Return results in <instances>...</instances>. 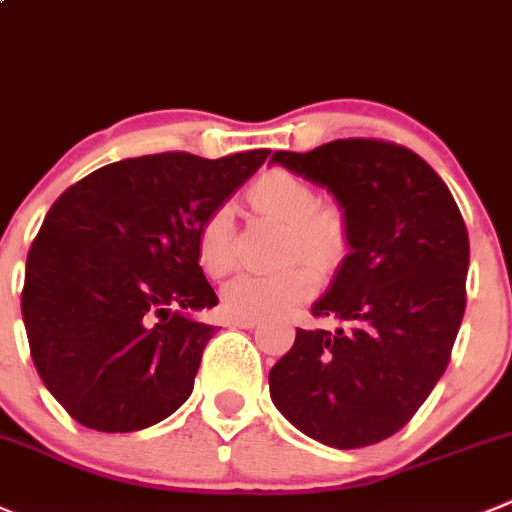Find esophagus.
I'll use <instances>...</instances> for the list:
<instances>
[{
	"mask_svg": "<svg viewBox=\"0 0 512 512\" xmlns=\"http://www.w3.org/2000/svg\"><path fill=\"white\" fill-rule=\"evenodd\" d=\"M257 317H230V325L232 327H245V330H252L257 325Z\"/></svg>",
	"mask_w": 512,
	"mask_h": 512,
	"instance_id": "34e87169",
	"label": "esophagus"
}]
</instances>
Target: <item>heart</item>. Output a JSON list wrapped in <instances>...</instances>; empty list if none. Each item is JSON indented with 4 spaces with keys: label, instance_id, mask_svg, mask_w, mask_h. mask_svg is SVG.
Here are the masks:
<instances>
[{
    "label": "heart",
    "instance_id": "b5f03b06",
    "mask_svg": "<svg viewBox=\"0 0 512 512\" xmlns=\"http://www.w3.org/2000/svg\"><path fill=\"white\" fill-rule=\"evenodd\" d=\"M247 200L260 215L287 225V257H305L317 270H330L347 250V217L335 202H317L305 177L272 167L247 190ZM197 262L207 277H225L237 262L232 207L217 205L197 227ZM317 277L307 265H292L267 275H240L222 290V307L230 317H265L307 300Z\"/></svg>",
    "mask_w": 512,
    "mask_h": 512
}]
</instances>
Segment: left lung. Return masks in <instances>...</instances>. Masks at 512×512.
<instances>
[{"label": "left lung", "mask_w": 512, "mask_h": 512, "mask_svg": "<svg viewBox=\"0 0 512 512\" xmlns=\"http://www.w3.org/2000/svg\"><path fill=\"white\" fill-rule=\"evenodd\" d=\"M272 160L327 187L350 255L270 370L282 415L330 448L375 445L410 423L445 372L465 315L468 227L438 172L395 142L350 137Z\"/></svg>", "instance_id": "1"}]
</instances>
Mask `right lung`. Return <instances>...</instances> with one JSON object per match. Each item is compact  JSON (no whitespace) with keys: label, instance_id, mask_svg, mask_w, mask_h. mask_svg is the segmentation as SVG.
I'll use <instances>...</instances> for the list:
<instances>
[{"label":"right lung","instance_id":"obj_1","mask_svg":"<svg viewBox=\"0 0 512 512\" xmlns=\"http://www.w3.org/2000/svg\"><path fill=\"white\" fill-rule=\"evenodd\" d=\"M270 150L162 152L104 165L57 197L27 255L22 317L34 367L84 428L132 433L195 388L217 305L197 227Z\"/></svg>","mask_w":512,"mask_h":512}]
</instances>
